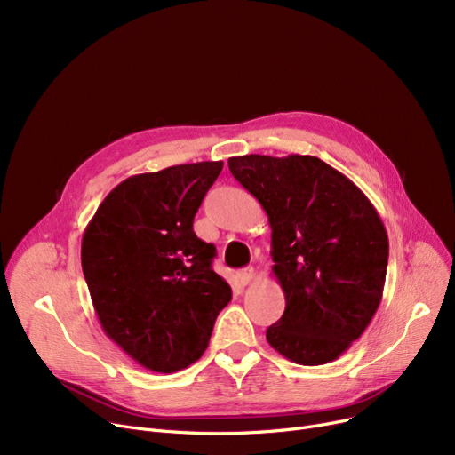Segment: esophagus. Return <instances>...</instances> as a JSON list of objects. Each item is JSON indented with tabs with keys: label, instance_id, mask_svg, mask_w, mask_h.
<instances>
[{
	"label": "esophagus",
	"instance_id": "esophagus-1",
	"mask_svg": "<svg viewBox=\"0 0 455 455\" xmlns=\"http://www.w3.org/2000/svg\"><path fill=\"white\" fill-rule=\"evenodd\" d=\"M235 278H237V282H240L242 285H247V283H251V280L254 278V269H252V267H245V269H242V271H237Z\"/></svg>",
	"mask_w": 455,
	"mask_h": 455
}]
</instances>
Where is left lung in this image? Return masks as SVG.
Listing matches in <instances>:
<instances>
[{"label":"left lung","instance_id":"obj_1","mask_svg":"<svg viewBox=\"0 0 455 455\" xmlns=\"http://www.w3.org/2000/svg\"><path fill=\"white\" fill-rule=\"evenodd\" d=\"M228 167L273 230V275L285 309L266 331L269 345L299 365L338 360L384 293L389 240L376 208L317 156L245 155L228 158Z\"/></svg>","mask_w":455,"mask_h":455}]
</instances>
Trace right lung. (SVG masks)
I'll list each match as a JSON object with an SVG mask.
<instances>
[{
    "label": "right lung",
    "mask_w": 455,
    "mask_h": 455,
    "mask_svg": "<svg viewBox=\"0 0 455 455\" xmlns=\"http://www.w3.org/2000/svg\"><path fill=\"white\" fill-rule=\"evenodd\" d=\"M223 162H197L119 182L83 234L81 264L107 336L155 372L196 363L230 285L194 218Z\"/></svg>",
    "instance_id": "obj_1"
}]
</instances>
